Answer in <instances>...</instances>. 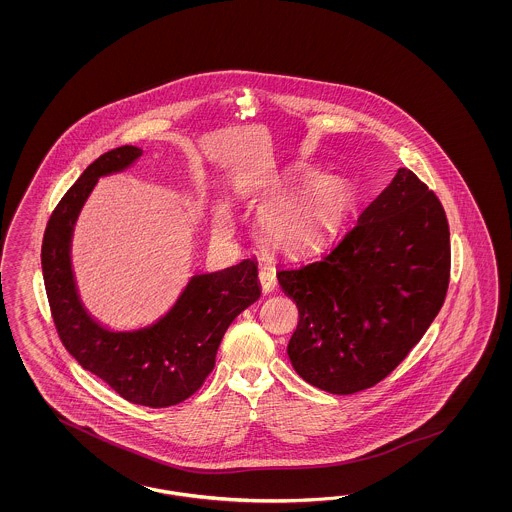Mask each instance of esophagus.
<instances>
[{
  "label": "esophagus",
  "instance_id": "obj_1",
  "mask_svg": "<svg viewBox=\"0 0 512 512\" xmlns=\"http://www.w3.org/2000/svg\"><path fill=\"white\" fill-rule=\"evenodd\" d=\"M259 283H261L264 293H272L276 289V285H278L276 270L272 266H263L259 270Z\"/></svg>",
  "mask_w": 512,
  "mask_h": 512
}]
</instances>
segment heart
I'll use <instances>...</instances> for the list:
<instances>
[{"mask_svg": "<svg viewBox=\"0 0 512 512\" xmlns=\"http://www.w3.org/2000/svg\"><path fill=\"white\" fill-rule=\"evenodd\" d=\"M353 202L351 187L340 180L323 182L289 199L270 202L259 214L264 236L287 251H308L326 244L343 223ZM216 233L233 229V217L221 208L214 217Z\"/></svg>", "mask_w": 512, "mask_h": 512, "instance_id": "b5f03b06", "label": "heart"}]
</instances>
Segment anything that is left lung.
I'll use <instances>...</instances> for the list:
<instances>
[{
    "label": "left lung",
    "instance_id": "left-lung-1",
    "mask_svg": "<svg viewBox=\"0 0 512 512\" xmlns=\"http://www.w3.org/2000/svg\"><path fill=\"white\" fill-rule=\"evenodd\" d=\"M449 236L441 202L398 169L326 253L281 264L279 285L298 306L287 345L295 372L340 396L385 379L443 306Z\"/></svg>",
    "mask_w": 512,
    "mask_h": 512
}]
</instances>
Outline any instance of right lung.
Here are the masks:
<instances>
[{
	"label": "right lung",
	"mask_w": 512,
	"mask_h": 512,
	"mask_svg": "<svg viewBox=\"0 0 512 512\" xmlns=\"http://www.w3.org/2000/svg\"><path fill=\"white\" fill-rule=\"evenodd\" d=\"M137 146L95 159L48 219L41 249L43 278L54 325L78 364L124 400L146 407L184 402L214 370L217 347L234 319L261 296L257 261L193 274L169 310L154 323L110 328L86 308L73 270L71 246L78 216L99 178L131 169Z\"/></svg>",
	"instance_id": "1"
}]
</instances>
